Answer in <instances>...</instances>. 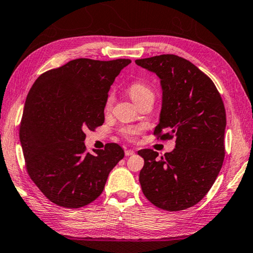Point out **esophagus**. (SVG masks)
I'll list each match as a JSON object with an SVG mask.
<instances>
[{
    "label": "esophagus",
    "instance_id": "obj_1",
    "mask_svg": "<svg viewBox=\"0 0 253 253\" xmlns=\"http://www.w3.org/2000/svg\"><path fill=\"white\" fill-rule=\"evenodd\" d=\"M131 155H134V151H133V150H126V156H131Z\"/></svg>",
    "mask_w": 253,
    "mask_h": 253
}]
</instances>
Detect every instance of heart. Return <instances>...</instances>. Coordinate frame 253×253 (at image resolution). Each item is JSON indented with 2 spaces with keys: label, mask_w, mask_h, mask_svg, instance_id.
<instances>
[{
  "label": "heart",
  "mask_w": 253,
  "mask_h": 253,
  "mask_svg": "<svg viewBox=\"0 0 253 253\" xmlns=\"http://www.w3.org/2000/svg\"><path fill=\"white\" fill-rule=\"evenodd\" d=\"M128 93H130L131 98L134 100L135 103H140L141 101L145 99H154V91L149 84L142 82H134L130 84L128 87ZM113 102V96L112 94H109L106 102V108L110 109ZM122 135L126 137V139H134V137L140 133L139 127H123L121 128Z\"/></svg>",
  "instance_id": "obj_1"
}]
</instances>
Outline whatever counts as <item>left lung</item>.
<instances>
[{
  "label": "left lung",
  "mask_w": 253,
  "mask_h": 253,
  "mask_svg": "<svg viewBox=\"0 0 253 253\" xmlns=\"http://www.w3.org/2000/svg\"><path fill=\"white\" fill-rule=\"evenodd\" d=\"M161 79L163 97L157 139L176 137L175 149L157 159L144 149L142 192L156 207L184 211L199 203L215 183L225 159L226 110L212 80L189 60L176 55L136 59Z\"/></svg>",
  "instance_id": "obj_1"
}]
</instances>
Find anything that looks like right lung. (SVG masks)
<instances>
[{"label": "right lung", "mask_w": 253, "mask_h": 253, "mask_svg": "<svg viewBox=\"0 0 253 253\" xmlns=\"http://www.w3.org/2000/svg\"><path fill=\"white\" fill-rule=\"evenodd\" d=\"M130 59L78 58L42 74L27 94L20 140L27 173L58 206L80 208L103 192L109 173L125 152L117 143L87 152V130L104 122L114 79Z\"/></svg>", "instance_id": "obj_1"}]
</instances>
